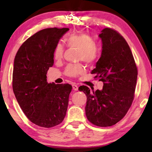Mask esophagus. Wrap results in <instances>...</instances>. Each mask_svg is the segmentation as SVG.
Wrapping results in <instances>:
<instances>
[{"mask_svg":"<svg viewBox=\"0 0 152 152\" xmlns=\"http://www.w3.org/2000/svg\"><path fill=\"white\" fill-rule=\"evenodd\" d=\"M72 88H73V89L74 90V91H78V86L76 85V84H72Z\"/></svg>","mask_w":152,"mask_h":152,"instance_id":"34e87169","label":"esophagus"}]
</instances>
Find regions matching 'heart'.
Instances as JSON below:
<instances>
[{
    "label": "heart",
    "mask_w": 152,
    "mask_h": 152,
    "mask_svg": "<svg viewBox=\"0 0 152 152\" xmlns=\"http://www.w3.org/2000/svg\"><path fill=\"white\" fill-rule=\"evenodd\" d=\"M66 42L69 47L76 48L80 50L79 59L88 64H92L99 57V50L95 41L87 33L71 34L66 39ZM64 49L61 43H58L53 50V58L56 60H60L63 58ZM84 67L81 64H70L66 68L65 74L68 76H76L83 73Z\"/></svg>",
    "instance_id": "1"
}]
</instances>
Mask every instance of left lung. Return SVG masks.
Listing matches in <instances>:
<instances>
[{"instance_id":"8db88e82","label":"left lung","mask_w":152,"mask_h":152,"mask_svg":"<svg viewBox=\"0 0 152 152\" xmlns=\"http://www.w3.org/2000/svg\"><path fill=\"white\" fill-rule=\"evenodd\" d=\"M99 36L102 53L91 74L104 82L103 87L95 92L86 86L78 90L86 95L85 111L89 121L109 127L121 120L132 104L137 70L129 46L119 33L105 28Z\"/></svg>"}]
</instances>
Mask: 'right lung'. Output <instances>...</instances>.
<instances>
[{
	"label": "right lung",
	"mask_w": 152,
	"mask_h": 152,
	"mask_svg": "<svg viewBox=\"0 0 152 152\" xmlns=\"http://www.w3.org/2000/svg\"><path fill=\"white\" fill-rule=\"evenodd\" d=\"M68 28L41 30L23 43L14 60L12 89L20 109L31 121L50 128L63 121L72 86L48 83L53 50Z\"/></svg>",
	"instance_id": "right-lung-1"
}]
</instances>
